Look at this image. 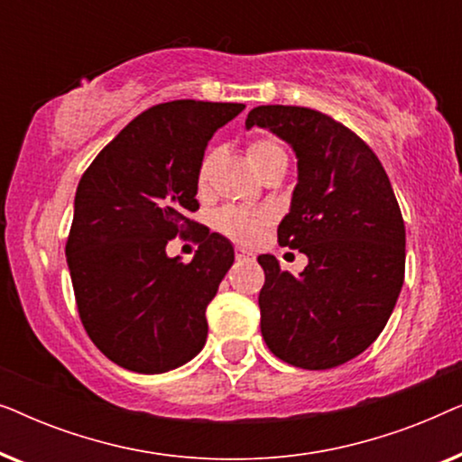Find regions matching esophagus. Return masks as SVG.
I'll use <instances>...</instances> for the list:
<instances>
[{"label":"esophagus","mask_w":462,"mask_h":462,"mask_svg":"<svg viewBox=\"0 0 462 462\" xmlns=\"http://www.w3.org/2000/svg\"><path fill=\"white\" fill-rule=\"evenodd\" d=\"M236 258H239V261H254V254H252V252H248V250H244V248H237Z\"/></svg>","instance_id":"esophagus-1"}]
</instances>
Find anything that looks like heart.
<instances>
[{
	"mask_svg": "<svg viewBox=\"0 0 462 462\" xmlns=\"http://www.w3.org/2000/svg\"><path fill=\"white\" fill-rule=\"evenodd\" d=\"M248 157L261 176L267 172V170L282 166V163H288L286 151L275 138L269 136H256L248 143ZM214 166V153L208 151V153L201 157L198 174H195V185H198V191H204L208 187V180H210V172ZM269 214L267 212H252V210H242V208H225V210L217 212L214 217V225L220 233H225L226 237L236 239L239 244H250L254 242L258 233L264 225H267Z\"/></svg>",
	"mask_w": 462,
	"mask_h": 462,
	"instance_id": "obj_1",
	"label": "heart"
}]
</instances>
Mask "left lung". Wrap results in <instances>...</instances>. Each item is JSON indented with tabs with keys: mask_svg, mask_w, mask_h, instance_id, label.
I'll return each mask as SVG.
<instances>
[{
	"mask_svg": "<svg viewBox=\"0 0 462 462\" xmlns=\"http://www.w3.org/2000/svg\"><path fill=\"white\" fill-rule=\"evenodd\" d=\"M245 125L269 128L299 157V182L277 242L309 258L294 277L275 256H258L263 338L296 368H337L374 343L400 296L406 226L393 187L374 151L324 113L263 105Z\"/></svg>",
	"mask_w": 462,
	"mask_h": 462,
	"instance_id": "1",
	"label": "left lung"
}]
</instances>
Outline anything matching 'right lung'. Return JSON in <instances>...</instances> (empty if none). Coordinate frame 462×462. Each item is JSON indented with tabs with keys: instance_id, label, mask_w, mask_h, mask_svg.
I'll use <instances>...</instances> for the list:
<instances>
[{
	"instance_id": "right-lung-1",
	"label": "right lung",
	"mask_w": 462,
	"mask_h": 462,
	"mask_svg": "<svg viewBox=\"0 0 462 462\" xmlns=\"http://www.w3.org/2000/svg\"><path fill=\"white\" fill-rule=\"evenodd\" d=\"M239 103L170 100L132 119L81 176L67 237L79 319L113 364L162 374L204 349L206 307L233 264V245L189 214L199 208L195 174ZM195 228L191 263L165 254Z\"/></svg>"
}]
</instances>
